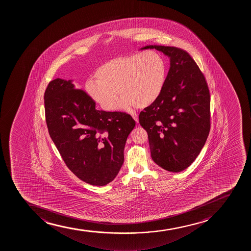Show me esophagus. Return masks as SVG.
<instances>
[{
    "label": "esophagus",
    "mask_w": 251,
    "mask_h": 251,
    "mask_svg": "<svg viewBox=\"0 0 251 251\" xmlns=\"http://www.w3.org/2000/svg\"><path fill=\"white\" fill-rule=\"evenodd\" d=\"M131 115H132V118L134 119L136 123H138V115H137V113L136 112H131Z\"/></svg>",
    "instance_id": "esophagus-1"
}]
</instances>
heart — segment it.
I'll list each match as a JSON object with an SVG mask.
<instances>
[{
  "mask_svg": "<svg viewBox=\"0 0 251 251\" xmlns=\"http://www.w3.org/2000/svg\"><path fill=\"white\" fill-rule=\"evenodd\" d=\"M96 80H88L85 89L89 97L106 111H114L119 91L121 107L134 104L145 108L161 96L167 78V64L162 55L153 50L116 57L96 72Z\"/></svg>",
  "mask_w": 251,
  "mask_h": 251,
  "instance_id": "heart-1",
  "label": "heart"
}]
</instances>
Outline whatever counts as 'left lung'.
I'll return each mask as SVG.
<instances>
[{
	"label": "left lung",
	"instance_id": "left-lung-1",
	"mask_svg": "<svg viewBox=\"0 0 251 251\" xmlns=\"http://www.w3.org/2000/svg\"><path fill=\"white\" fill-rule=\"evenodd\" d=\"M168 56L171 67L160 98L139 114L148 132L151 155L171 172L188 168L199 155L209 134L210 92L205 76L185 50L149 45Z\"/></svg>",
	"mask_w": 251,
	"mask_h": 251
}]
</instances>
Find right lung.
Instances as JSON below:
<instances>
[{
  "instance_id": "obj_1",
  "label": "right lung",
  "mask_w": 251,
  "mask_h": 251,
  "mask_svg": "<svg viewBox=\"0 0 251 251\" xmlns=\"http://www.w3.org/2000/svg\"><path fill=\"white\" fill-rule=\"evenodd\" d=\"M44 106L50 137L69 170L91 185L104 186L114 180L136 124L132 116L96 109L86 92L60 78L47 86Z\"/></svg>"
}]
</instances>
